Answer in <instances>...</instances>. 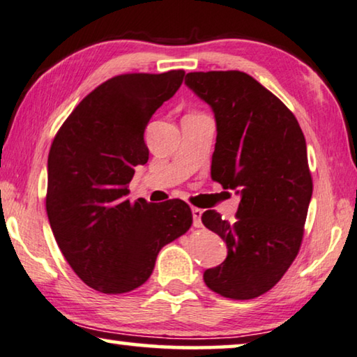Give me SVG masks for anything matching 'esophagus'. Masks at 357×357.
Here are the masks:
<instances>
[{"instance_id": "esophagus-1", "label": "esophagus", "mask_w": 357, "mask_h": 357, "mask_svg": "<svg viewBox=\"0 0 357 357\" xmlns=\"http://www.w3.org/2000/svg\"><path fill=\"white\" fill-rule=\"evenodd\" d=\"M191 212H192V225H195L196 227H201L202 226L201 217H202L204 210L202 208H197V207H192Z\"/></svg>"}]
</instances>
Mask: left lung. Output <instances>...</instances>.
Instances as JSON below:
<instances>
[{
    "instance_id": "obj_1",
    "label": "left lung",
    "mask_w": 357,
    "mask_h": 357,
    "mask_svg": "<svg viewBox=\"0 0 357 357\" xmlns=\"http://www.w3.org/2000/svg\"><path fill=\"white\" fill-rule=\"evenodd\" d=\"M185 84L215 114L212 178L241 195L234 223L215 210L202 213L204 226L227 247L204 282L223 297L255 299L299 253L313 191L305 137L294 114L248 74L188 73Z\"/></svg>"
}]
</instances>
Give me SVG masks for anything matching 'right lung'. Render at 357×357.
I'll return each mask as SVG.
<instances>
[{
	"label": "right lung",
	"instance_id": "add662e5",
	"mask_svg": "<svg viewBox=\"0 0 357 357\" xmlns=\"http://www.w3.org/2000/svg\"><path fill=\"white\" fill-rule=\"evenodd\" d=\"M183 75L177 69L106 80L82 99L52 142L47 217L69 266L99 293L123 294L144 284L160 250L192 223L180 199H128L134 169L149 161L145 128Z\"/></svg>",
	"mask_w": 357,
	"mask_h": 357
}]
</instances>
